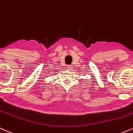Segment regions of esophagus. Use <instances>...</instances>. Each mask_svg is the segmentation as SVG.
I'll list each match as a JSON object with an SVG mask.
<instances>
[{
    "instance_id": "1",
    "label": "esophagus",
    "mask_w": 133,
    "mask_h": 133,
    "mask_svg": "<svg viewBox=\"0 0 133 133\" xmlns=\"http://www.w3.org/2000/svg\"><path fill=\"white\" fill-rule=\"evenodd\" d=\"M67 68H68L69 70H71L73 69V66L72 65H68V66H67Z\"/></svg>"
}]
</instances>
